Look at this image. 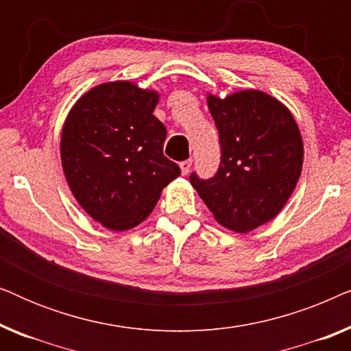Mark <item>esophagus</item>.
Here are the masks:
<instances>
[{
    "mask_svg": "<svg viewBox=\"0 0 351 351\" xmlns=\"http://www.w3.org/2000/svg\"><path fill=\"white\" fill-rule=\"evenodd\" d=\"M180 172H182V176H186L190 172V167H191V160H185V161H182L180 162Z\"/></svg>",
    "mask_w": 351,
    "mask_h": 351,
    "instance_id": "esophagus-1",
    "label": "esophagus"
}]
</instances>
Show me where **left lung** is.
I'll return each mask as SVG.
<instances>
[{"label": "left lung", "mask_w": 351, "mask_h": 351, "mask_svg": "<svg viewBox=\"0 0 351 351\" xmlns=\"http://www.w3.org/2000/svg\"><path fill=\"white\" fill-rule=\"evenodd\" d=\"M208 107L222 158L213 179L190 182L222 227L249 233L281 213L299 182L300 129L285 104L258 89L208 94Z\"/></svg>", "instance_id": "obj_1"}]
</instances>
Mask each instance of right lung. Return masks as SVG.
Listing matches in <instances>:
<instances>
[{
    "label": "right lung",
    "instance_id": "obj_1",
    "mask_svg": "<svg viewBox=\"0 0 351 351\" xmlns=\"http://www.w3.org/2000/svg\"><path fill=\"white\" fill-rule=\"evenodd\" d=\"M160 93L132 81L94 86L76 100L60 134L66 184L89 217L113 232L142 223L180 176L162 155L166 128L153 112Z\"/></svg>",
    "mask_w": 351,
    "mask_h": 351
}]
</instances>
